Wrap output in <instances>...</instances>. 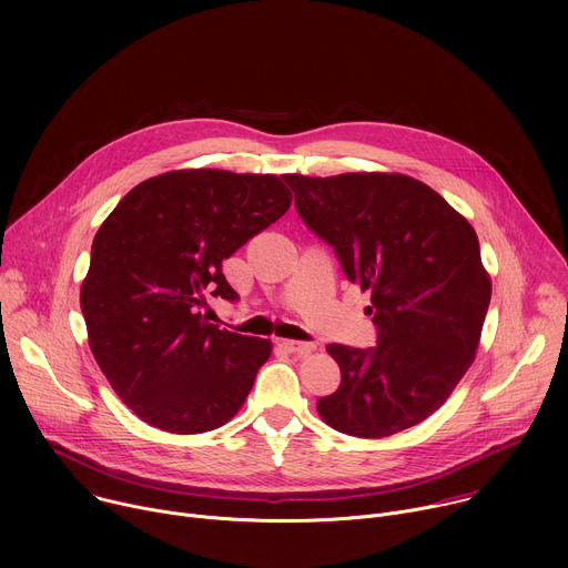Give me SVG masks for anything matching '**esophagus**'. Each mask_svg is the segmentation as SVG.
I'll return each instance as SVG.
<instances>
[{
	"instance_id": "esophagus-1",
	"label": "esophagus",
	"mask_w": 568,
	"mask_h": 568,
	"mask_svg": "<svg viewBox=\"0 0 568 568\" xmlns=\"http://www.w3.org/2000/svg\"><path fill=\"white\" fill-rule=\"evenodd\" d=\"M281 346H283L287 353L298 355V357L310 355V353L314 351V344H312V342H294V339H287V342H281Z\"/></svg>"
}]
</instances>
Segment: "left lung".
<instances>
[{"label": "left lung", "instance_id": "obj_1", "mask_svg": "<svg viewBox=\"0 0 568 568\" xmlns=\"http://www.w3.org/2000/svg\"><path fill=\"white\" fill-rule=\"evenodd\" d=\"M305 226L371 292L377 344H331L342 384L321 418L342 434L386 438L432 416L478 348L490 305L471 224L427 184L388 173L283 175Z\"/></svg>", "mask_w": 568, "mask_h": 568}]
</instances>
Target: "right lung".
<instances>
[{
	"label": "right lung",
	"mask_w": 568,
	"mask_h": 568,
	"mask_svg": "<svg viewBox=\"0 0 568 568\" xmlns=\"http://www.w3.org/2000/svg\"><path fill=\"white\" fill-rule=\"evenodd\" d=\"M290 202L276 175L173 171L134 186L101 224L80 307L101 371L148 425L211 432L247 399L272 342L222 331L200 307L237 301L222 261Z\"/></svg>",
	"instance_id": "1"
}]
</instances>
